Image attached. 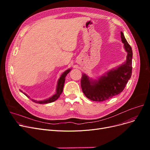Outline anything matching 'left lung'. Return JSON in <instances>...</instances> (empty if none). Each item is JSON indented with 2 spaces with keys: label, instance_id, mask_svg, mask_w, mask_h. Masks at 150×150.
<instances>
[{
  "label": "left lung",
  "instance_id": "obj_1",
  "mask_svg": "<svg viewBox=\"0 0 150 150\" xmlns=\"http://www.w3.org/2000/svg\"><path fill=\"white\" fill-rule=\"evenodd\" d=\"M122 41L127 52L126 62L116 69L111 70L98 80H89L83 74L81 80V87L85 96L92 101H103L119 94L125 89L132 75V51L123 33L120 32Z\"/></svg>",
  "mask_w": 150,
  "mask_h": 150
}]
</instances>
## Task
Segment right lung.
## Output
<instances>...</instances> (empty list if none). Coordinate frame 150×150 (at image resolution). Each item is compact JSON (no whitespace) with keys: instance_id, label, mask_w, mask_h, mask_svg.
I'll return each mask as SVG.
<instances>
[{"instance_id":"1","label":"right lung","mask_w":150,"mask_h":150,"mask_svg":"<svg viewBox=\"0 0 150 150\" xmlns=\"http://www.w3.org/2000/svg\"><path fill=\"white\" fill-rule=\"evenodd\" d=\"M71 70V69H69L67 70H66L65 72L63 73L61 76H60L59 79L58 81V84H57V91H56V93L53 95L52 97H51L50 98L46 99L44 100H42V101H35L34 100H32L33 101L35 102L36 103H39V104H47V103H52V102L54 101L55 100H57L60 96L62 92L63 91V88H64V82H65V78L66 75L69 73L70 71ZM26 96H27L25 93H24ZM28 97H29L28 96H27Z\"/></svg>"}]
</instances>
